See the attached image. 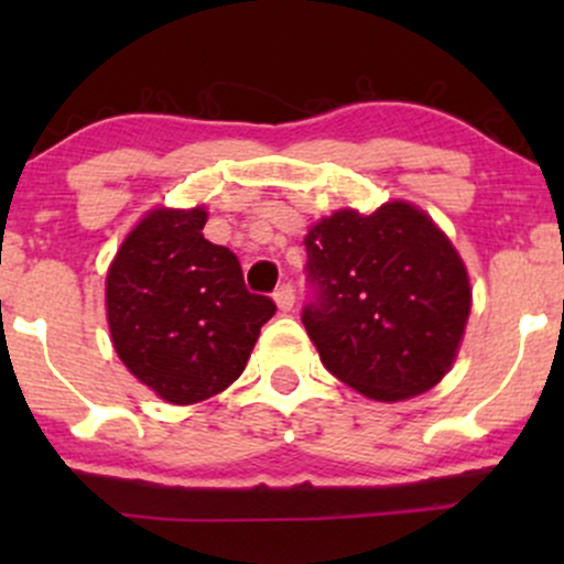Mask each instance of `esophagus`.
I'll return each mask as SVG.
<instances>
[{"instance_id": "1", "label": "esophagus", "mask_w": 564, "mask_h": 564, "mask_svg": "<svg viewBox=\"0 0 564 564\" xmlns=\"http://www.w3.org/2000/svg\"><path fill=\"white\" fill-rule=\"evenodd\" d=\"M273 296L281 313H291V307H294V286H291V283H283L281 289H275Z\"/></svg>"}]
</instances>
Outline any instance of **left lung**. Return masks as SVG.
Returning a JSON list of instances; mask_svg holds the SVG:
<instances>
[{
    "label": "left lung",
    "instance_id": "1",
    "mask_svg": "<svg viewBox=\"0 0 564 564\" xmlns=\"http://www.w3.org/2000/svg\"><path fill=\"white\" fill-rule=\"evenodd\" d=\"M313 302L302 323L336 379L381 403L413 398L451 371L471 289L462 257L405 200L371 215L339 209L304 236Z\"/></svg>",
    "mask_w": 564,
    "mask_h": 564
}]
</instances>
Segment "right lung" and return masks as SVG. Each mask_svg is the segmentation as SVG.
<instances>
[{
	"label": "right lung",
	"instance_id": "1",
	"mask_svg": "<svg viewBox=\"0 0 564 564\" xmlns=\"http://www.w3.org/2000/svg\"><path fill=\"white\" fill-rule=\"evenodd\" d=\"M206 209H153L106 278L108 328L132 377L174 405L241 377L275 302L246 291L238 257L204 238Z\"/></svg>",
	"mask_w": 564,
	"mask_h": 564
}]
</instances>
